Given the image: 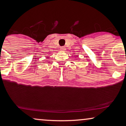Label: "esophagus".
Segmentation results:
<instances>
[{"mask_svg": "<svg viewBox=\"0 0 126 126\" xmlns=\"http://www.w3.org/2000/svg\"><path fill=\"white\" fill-rule=\"evenodd\" d=\"M60 50L62 51H65V50H66V48H65L64 46H62V47H60Z\"/></svg>", "mask_w": 126, "mask_h": 126, "instance_id": "34e87169", "label": "esophagus"}]
</instances>
